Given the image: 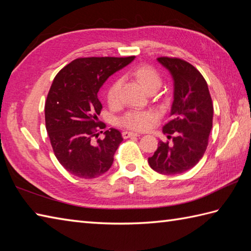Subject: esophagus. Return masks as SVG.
<instances>
[{"label": "esophagus", "mask_w": 251, "mask_h": 251, "mask_svg": "<svg viewBox=\"0 0 251 251\" xmlns=\"http://www.w3.org/2000/svg\"><path fill=\"white\" fill-rule=\"evenodd\" d=\"M140 135L137 134V132H132V131H123V137L127 139V138H130V137H139Z\"/></svg>", "instance_id": "esophagus-1"}]
</instances>
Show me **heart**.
<instances>
[{
    "label": "heart",
    "mask_w": 251,
    "mask_h": 251,
    "mask_svg": "<svg viewBox=\"0 0 251 251\" xmlns=\"http://www.w3.org/2000/svg\"><path fill=\"white\" fill-rule=\"evenodd\" d=\"M147 92L153 93L161 87L162 76L155 69L150 66H139L131 72ZM122 79L116 78L110 84L106 92V100L112 108H116L121 103ZM156 120V114L153 111H129L122 117L121 124L132 130H146Z\"/></svg>",
    "instance_id": "1"
}]
</instances>
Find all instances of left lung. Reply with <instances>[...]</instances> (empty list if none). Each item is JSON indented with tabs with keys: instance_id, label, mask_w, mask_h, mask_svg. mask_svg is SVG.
<instances>
[{
	"instance_id": "1",
	"label": "left lung",
	"mask_w": 251,
	"mask_h": 251,
	"mask_svg": "<svg viewBox=\"0 0 251 251\" xmlns=\"http://www.w3.org/2000/svg\"><path fill=\"white\" fill-rule=\"evenodd\" d=\"M157 61L174 79L170 120L163 127L173 143L159 141L148 162L159 174H182L204 155L212 128L214 105L205 78L195 67L179 58L159 57Z\"/></svg>"
}]
</instances>
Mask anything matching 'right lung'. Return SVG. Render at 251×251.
I'll return each mask as SVG.
<instances>
[{
    "mask_svg": "<svg viewBox=\"0 0 251 251\" xmlns=\"http://www.w3.org/2000/svg\"><path fill=\"white\" fill-rule=\"evenodd\" d=\"M135 59L134 56L78 58L58 72L45 102L46 130L63 168L78 178L92 179L108 172L123 141L110 128L94 141L102 104L98 92L109 76Z\"/></svg>",
    "mask_w": 251,
    "mask_h": 251,
    "instance_id": "right-lung-1",
    "label": "right lung"
}]
</instances>
